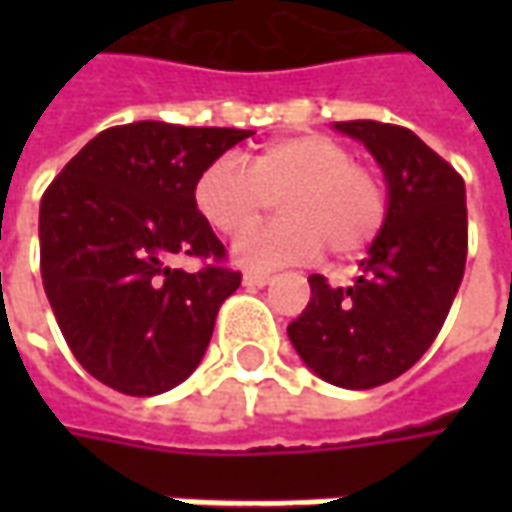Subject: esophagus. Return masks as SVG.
<instances>
[{
	"instance_id": "34e87169",
	"label": "esophagus",
	"mask_w": 512,
	"mask_h": 512,
	"mask_svg": "<svg viewBox=\"0 0 512 512\" xmlns=\"http://www.w3.org/2000/svg\"><path fill=\"white\" fill-rule=\"evenodd\" d=\"M270 279H273L270 273H245L242 282H245V287H265L270 285Z\"/></svg>"
}]
</instances>
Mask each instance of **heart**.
<instances>
[{
  "label": "heart",
  "instance_id": "1",
  "mask_svg": "<svg viewBox=\"0 0 512 512\" xmlns=\"http://www.w3.org/2000/svg\"><path fill=\"white\" fill-rule=\"evenodd\" d=\"M279 198L286 219L233 245V259L247 270L313 262L325 245L339 259L356 256L379 236L387 216L382 176L353 162L347 145L327 133L276 139L247 168L216 159L193 190L202 219L222 236L245 233Z\"/></svg>",
  "mask_w": 512,
  "mask_h": 512
}]
</instances>
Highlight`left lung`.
I'll use <instances>...</instances> for the list:
<instances>
[{
  "mask_svg": "<svg viewBox=\"0 0 512 512\" xmlns=\"http://www.w3.org/2000/svg\"><path fill=\"white\" fill-rule=\"evenodd\" d=\"M382 165L387 216L350 287L313 273L310 302L287 336L325 382L367 390L399 379L439 336L467 259L464 179L413 130L336 122Z\"/></svg>",
  "mask_w": 512,
  "mask_h": 512,
  "instance_id": "1",
  "label": "left lung"
}]
</instances>
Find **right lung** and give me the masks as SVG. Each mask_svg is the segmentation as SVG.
I'll return each mask as SVG.
<instances>
[{"label":"right lung","mask_w":512,"mask_h":512,"mask_svg":"<svg viewBox=\"0 0 512 512\" xmlns=\"http://www.w3.org/2000/svg\"><path fill=\"white\" fill-rule=\"evenodd\" d=\"M236 128L133 122L102 130L53 179L39 207V267L76 362L128 396L165 393L199 367L219 307L242 273L193 190ZM176 255L203 259L190 274Z\"/></svg>","instance_id":"right-lung-1"}]
</instances>
